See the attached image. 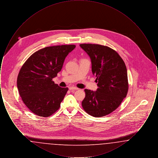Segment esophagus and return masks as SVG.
Instances as JSON below:
<instances>
[{"label": "esophagus", "instance_id": "esophagus-1", "mask_svg": "<svg viewBox=\"0 0 158 158\" xmlns=\"http://www.w3.org/2000/svg\"><path fill=\"white\" fill-rule=\"evenodd\" d=\"M69 90H77V89H78V88H76L75 86H71V87H69Z\"/></svg>", "mask_w": 158, "mask_h": 158}]
</instances>
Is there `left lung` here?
<instances>
[{
  "instance_id": "obj_1",
  "label": "left lung",
  "mask_w": 158,
  "mask_h": 158,
  "mask_svg": "<svg viewBox=\"0 0 158 158\" xmlns=\"http://www.w3.org/2000/svg\"><path fill=\"white\" fill-rule=\"evenodd\" d=\"M80 47L90 57L98 86L96 91L85 89L83 108L92 116L103 117L116 110L127 95V68L119 54L108 47L92 44Z\"/></svg>"
}]
</instances>
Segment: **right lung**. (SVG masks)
Wrapping results in <instances>:
<instances>
[{
	"label": "right lung",
	"mask_w": 158,
	"mask_h": 158,
	"mask_svg": "<svg viewBox=\"0 0 158 158\" xmlns=\"http://www.w3.org/2000/svg\"><path fill=\"white\" fill-rule=\"evenodd\" d=\"M75 45L47 47L32 54L17 78V88L23 103L32 113L47 117L59 110L68 92L52 81L61 71L65 58Z\"/></svg>",
	"instance_id": "add662e5"
}]
</instances>
